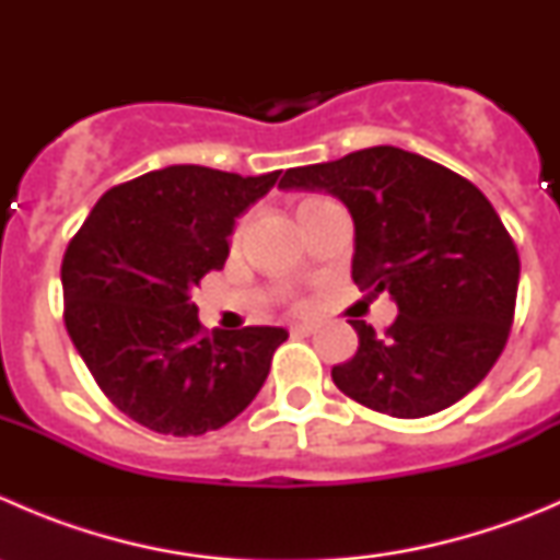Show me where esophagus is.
Instances as JSON below:
<instances>
[{
	"label": "esophagus",
	"mask_w": 560,
	"mask_h": 560,
	"mask_svg": "<svg viewBox=\"0 0 560 560\" xmlns=\"http://www.w3.org/2000/svg\"><path fill=\"white\" fill-rule=\"evenodd\" d=\"M290 330L295 332V336H312V332H316V325L314 322H298V325H292Z\"/></svg>",
	"instance_id": "34e87169"
}]
</instances>
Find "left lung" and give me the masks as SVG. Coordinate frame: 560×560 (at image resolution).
Here are the masks:
<instances>
[{
    "instance_id": "left-lung-1",
    "label": "left lung",
    "mask_w": 560,
    "mask_h": 560,
    "mask_svg": "<svg viewBox=\"0 0 560 560\" xmlns=\"http://www.w3.org/2000/svg\"><path fill=\"white\" fill-rule=\"evenodd\" d=\"M281 189L327 191L354 222L352 279L389 292L385 332L352 319L360 347L332 382L389 417L436 415L488 376L510 338L521 257L488 197L411 151L374 145L290 167Z\"/></svg>"
}]
</instances>
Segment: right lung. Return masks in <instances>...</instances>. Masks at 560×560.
I'll return each instance as SVG.
<instances>
[{"label": "right lung", "instance_id": "obj_1", "mask_svg": "<svg viewBox=\"0 0 560 560\" xmlns=\"http://www.w3.org/2000/svg\"><path fill=\"white\" fill-rule=\"evenodd\" d=\"M281 171L171 165L107 189L61 259L65 325L110 404L149 431L200 436L265 385L284 327L208 332L191 290Z\"/></svg>", "mask_w": 560, "mask_h": 560}]
</instances>
